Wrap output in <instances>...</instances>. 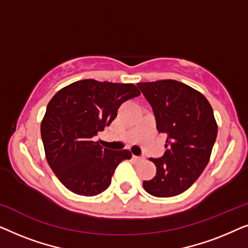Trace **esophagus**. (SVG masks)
<instances>
[{"label":"esophagus","instance_id":"esophagus-1","mask_svg":"<svg viewBox=\"0 0 248 248\" xmlns=\"http://www.w3.org/2000/svg\"><path fill=\"white\" fill-rule=\"evenodd\" d=\"M133 160L134 161H142V160H144V158L138 157V155H133Z\"/></svg>","mask_w":248,"mask_h":248}]
</instances>
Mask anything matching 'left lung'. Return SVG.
<instances>
[{
  "instance_id": "1",
  "label": "left lung",
  "mask_w": 248,
  "mask_h": 248,
  "mask_svg": "<svg viewBox=\"0 0 248 248\" xmlns=\"http://www.w3.org/2000/svg\"><path fill=\"white\" fill-rule=\"evenodd\" d=\"M154 110L157 130L167 135L161 158H150L155 176L143 182L149 194L170 198L191 187L210 160L218 125L208 99L176 80L138 83Z\"/></svg>"
}]
</instances>
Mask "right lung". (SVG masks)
Returning <instances> with one entry per match:
<instances>
[{"label":"right lung","instance_id":"add662e5","mask_svg":"<svg viewBox=\"0 0 248 248\" xmlns=\"http://www.w3.org/2000/svg\"><path fill=\"white\" fill-rule=\"evenodd\" d=\"M133 83L80 80L57 91L47 105L40 133L49 167L78 195L100 194L128 150L103 148L93 138L109 126L124 101L140 96Z\"/></svg>","mask_w":248,"mask_h":248}]
</instances>
